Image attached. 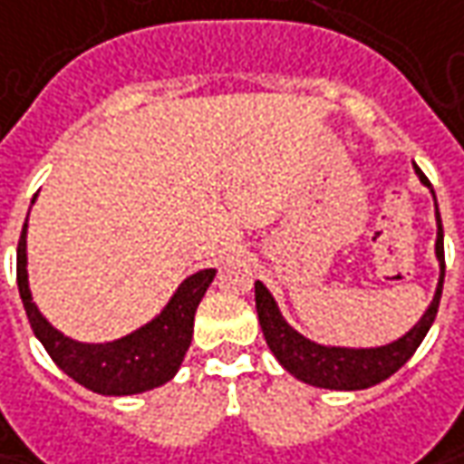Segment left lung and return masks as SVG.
Here are the masks:
<instances>
[{
	"label": "left lung",
	"instance_id": "left-lung-1",
	"mask_svg": "<svg viewBox=\"0 0 464 464\" xmlns=\"http://www.w3.org/2000/svg\"><path fill=\"white\" fill-rule=\"evenodd\" d=\"M413 171H416L419 182L434 198V218H437L434 254L440 262V282H437V290H434L429 308L403 336H398L395 342L382 343V346H331V343L313 342L285 321L280 305L272 297V293L266 290V285L259 280L254 282L256 313H259V324H262L266 346L272 349V354L277 357L282 367L293 377H297L300 382L313 385V388H326V391L372 388L377 382L395 375L413 357V352L419 349V343L423 342V336L429 334V328L434 324L437 311H440L441 285H444V231H441L440 205H437V195H434L431 184L416 164H413Z\"/></svg>",
	"mask_w": 464,
	"mask_h": 464
}]
</instances>
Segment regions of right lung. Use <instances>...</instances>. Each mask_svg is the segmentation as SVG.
Segmentation results:
<instances>
[{
    "label": "right lung",
    "mask_w": 464,
    "mask_h": 464,
    "mask_svg": "<svg viewBox=\"0 0 464 464\" xmlns=\"http://www.w3.org/2000/svg\"><path fill=\"white\" fill-rule=\"evenodd\" d=\"M35 198L30 205H35ZM213 277L216 269H200L189 275L149 324L121 339L100 343L76 342L61 334L33 300L27 280V218L17 244V287L35 339L45 346L58 370L100 395H138L164 385L177 375L192 342L195 313Z\"/></svg>",
    "instance_id": "right-lung-1"
}]
</instances>
